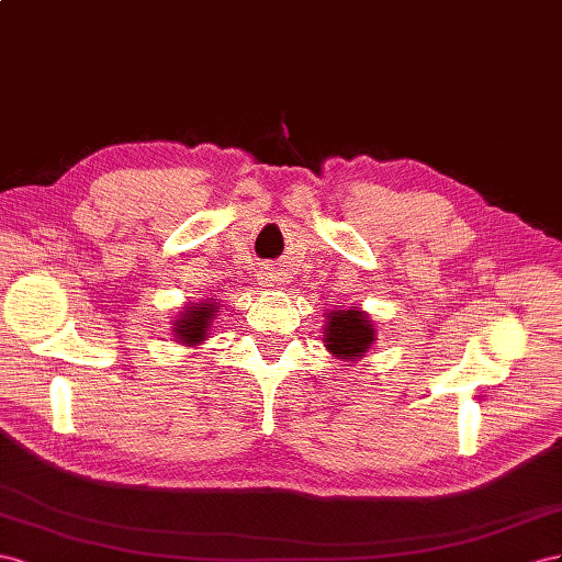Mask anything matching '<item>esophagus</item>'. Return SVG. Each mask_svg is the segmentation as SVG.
Returning a JSON list of instances; mask_svg holds the SVG:
<instances>
[{"mask_svg": "<svg viewBox=\"0 0 562 562\" xmlns=\"http://www.w3.org/2000/svg\"><path fill=\"white\" fill-rule=\"evenodd\" d=\"M259 282H261L263 286H272V282H278V270L263 268V270H261V276H259Z\"/></svg>", "mask_w": 562, "mask_h": 562, "instance_id": "esophagus-1", "label": "esophagus"}]
</instances>
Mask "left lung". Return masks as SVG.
<instances>
[{"instance_id": "8db88e82", "label": "left lung", "mask_w": 562, "mask_h": 562, "mask_svg": "<svg viewBox=\"0 0 562 562\" xmlns=\"http://www.w3.org/2000/svg\"><path fill=\"white\" fill-rule=\"evenodd\" d=\"M323 344L336 360L356 362L367 356L376 341L374 319L358 306L327 311L323 327Z\"/></svg>"}]
</instances>
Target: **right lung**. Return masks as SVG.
Returning a JSON list of instances; mask_svg holds the SVG:
<instances>
[{
  "instance_id": "right-lung-1",
  "label": "right lung",
  "mask_w": 562,
  "mask_h": 562,
  "mask_svg": "<svg viewBox=\"0 0 562 562\" xmlns=\"http://www.w3.org/2000/svg\"><path fill=\"white\" fill-rule=\"evenodd\" d=\"M221 311L218 299H204V301H188V306L173 319V339L181 346L195 348L210 339V331L214 319Z\"/></svg>"
}]
</instances>
